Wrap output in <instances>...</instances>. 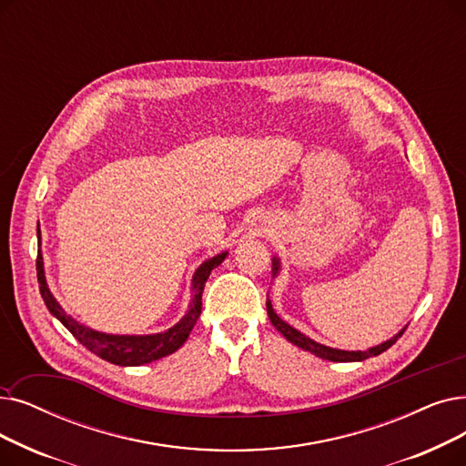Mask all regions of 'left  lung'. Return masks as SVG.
<instances>
[{"label":"left lung","mask_w":466,"mask_h":466,"mask_svg":"<svg viewBox=\"0 0 466 466\" xmlns=\"http://www.w3.org/2000/svg\"><path fill=\"white\" fill-rule=\"evenodd\" d=\"M279 268H281V265H279V258L278 257H274L272 258V278H276L278 274H279ZM267 312H268V318H270V321H272V326L286 337L291 345H295V347H299V349H302V350H307V352H310V354H314V356H318V358H321V360H329V361H363V360H368V358H371V356H379L380 352H384V350H389L394 342L401 337V333L406 331V328H403L401 331H398L394 337H390L389 340H384V342H380V345H377V347H371V349H368V350H340V349H331V347H326V345H319V342H316L314 339H310V337H307L305 333H300L299 329H295L293 326H289L288 321H283L276 312H274V309H272V302H270V299H268V295H267Z\"/></svg>","instance_id":"obj_1"}]
</instances>
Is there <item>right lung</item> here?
<instances>
[{"label": "right lung", "instance_id": "obj_1", "mask_svg": "<svg viewBox=\"0 0 466 466\" xmlns=\"http://www.w3.org/2000/svg\"><path fill=\"white\" fill-rule=\"evenodd\" d=\"M37 260H35V270H37V283H39V293H42V299L46 302L47 310L63 323V326L79 340L86 349H89L93 354L98 358H103L110 363H116V366H143V363L156 361L159 358H166L178 350L185 345L192 328L196 326V321L201 314V293H204L206 281L211 274L213 268H217L222 260L227 258L228 251H222L208 260L201 262V265L196 268L192 276V299L187 314L180 318L173 328L161 331V333H152V335H112V333H103L91 329L84 323L76 321L70 314L65 312V309L58 305V300L53 297L49 286H47V278H46V268H44V255H42V232H39L37 225Z\"/></svg>", "mask_w": 466, "mask_h": 466}]
</instances>
